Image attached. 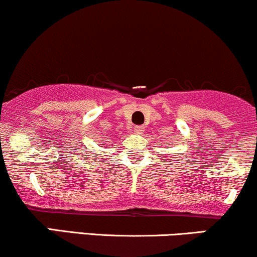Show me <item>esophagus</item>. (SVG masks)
Wrapping results in <instances>:
<instances>
[{
  "label": "esophagus",
  "instance_id": "1",
  "mask_svg": "<svg viewBox=\"0 0 257 257\" xmlns=\"http://www.w3.org/2000/svg\"><path fill=\"white\" fill-rule=\"evenodd\" d=\"M144 131H145V128L142 125L134 126V132L137 133V134H142V133H144Z\"/></svg>",
  "mask_w": 257,
  "mask_h": 257
}]
</instances>
